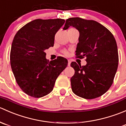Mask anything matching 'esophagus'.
<instances>
[{
	"mask_svg": "<svg viewBox=\"0 0 126 126\" xmlns=\"http://www.w3.org/2000/svg\"><path fill=\"white\" fill-rule=\"evenodd\" d=\"M71 60H68V66H70V64H71Z\"/></svg>",
	"mask_w": 126,
	"mask_h": 126,
	"instance_id": "obj_1",
	"label": "esophagus"
}]
</instances>
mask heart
I'll use <instances>...</instances> for the list:
<instances>
[{
    "mask_svg": "<svg viewBox=\"0 0 126 126\" xmlns=\"http://www.w3.org/2000/svg\"><path fill=\"white\" fill-rule=\"evenodd\" d=\"M63 53L64 54V55H68V52L67 51V50H63Z\"/></svg>",
    "mask_w": 126,
    "mask_h": 126,
    "instance_id": "b5f03b06",
    "label": "heart"
}]
</instances>
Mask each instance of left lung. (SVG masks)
<instances>
[{
    "label": "left lung",
    "mask_w": 126,
    "mask_h": 126,
    "mask_svg": "<svg viewBox=\"0 0 126 126\" xmlns=\"http://www.w3.org/2000/svg\"><path fill=\"white\" fill-rule=\"evenodd\" d=\"M70 26L79 32L76 57H86L87 64L71 63L75 70L71 77L74 93L87 99L101 96L113 82L118 66V52L116 40L111 32L99 22L80 17L66 19L64 30Z\"/></svg>",
    "instance_id": "left-lung-1"
}]
</instances>
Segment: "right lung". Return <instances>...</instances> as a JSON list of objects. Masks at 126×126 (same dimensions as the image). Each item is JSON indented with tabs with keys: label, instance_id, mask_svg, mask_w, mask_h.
Listing matches in <instances>:
<instances>
[{
	"label": "right lung",
	"instance_id": "add662e5",
	"mask_svg": "<svg viewBox=\"0 0 126 126\" xmlns=\"http://www.w3.org/2000/svg\"><path fill=\"white\" fill-rule=\"evenodd\" d=\"M64 19L33 20L18 30L10 52V64L16 82L29 96L39 98L52 91L57 77L68 66L62 57L48 61L44 50L54 46L55 35Z\"/></svg>",
	"mask_w": 126,
	"mask_h": 126
}]
</instances>
